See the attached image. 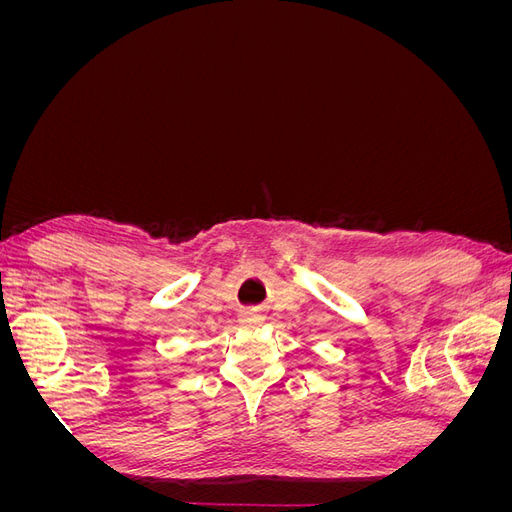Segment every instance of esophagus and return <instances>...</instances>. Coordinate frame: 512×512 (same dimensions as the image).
I'll return each mask as SVG.
<instances>
[{
  "instance_id": "1",
  "label": "esophagus",
  "mask_w": 512,
  "mask_h": 512,
  "mask_svg": "<svg viewBox=\"0 0 512 512\" xmlns=\"http://www.w3.org/2000/svg\"><path fill=\"white\" fill-rule=\"evenodd\" d=\"M239 322H241V327H245V329H258V327H262V324H265V316H262L260 312H241Z\"/></svg>"
}]
</instances>
